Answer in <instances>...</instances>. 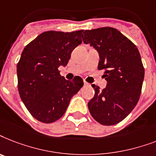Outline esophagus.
Listing matches in <instances>:
<instances>
[{
  "label": "esophagus",
  "mask_w": 156,
  "mask_h": 156,
  "mask_svg": "<svg viewBox=\"0 0 156 156\" xmlns=\"http://www.w3.org/2000/svg\"><path fill=\"white\" fill-rule=\"evenodd\" d=\"M84 86H90V84H88V83H87L86 81L84 82Z\"/></svg>",
  "instance_id": "1"
}]
</instances>
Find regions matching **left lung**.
Returning a JSON list of instances; mask_svg holds the SVG:
<instances>
[{"instance_id":"1","label":"left lung","mask_w":156,"mask_h":156,"mask_svg":"<svg viewBox=\"0 0 156 156\" xmlns=\"http://www.w3.org/2000/svg\"><path fill=\"white\" fill-rule=\"evenodd\" d=\"M82 38L99 53L98 69L105 70L107 80L103 90L92 85L95 95L88 103L89 112L101 125L118 124L136 106L141 94L144 68L139 50L112 27L87 30Z\"/></svg>"}]
</instances>
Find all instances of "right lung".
<instances>
[{
    "label": "right lung",
    "instance_id": "obj_1",
    "mask_svg": "<svg viewBox=\"0 0 156 156\" xmlns=\"http://www.w3.org/2000/svg\"><path fill=\"white\" fill-rule=\"evenodd\" d=\"M83 31H46L22 51L17 65L18 92L28 111L41 122L59 119L84 85L80 76L70 81L58 69L68 64L72 51L82 43Z\"/></svg>",
    "mask_w": 156,
    "mask_h": 156
}]
</instances>
